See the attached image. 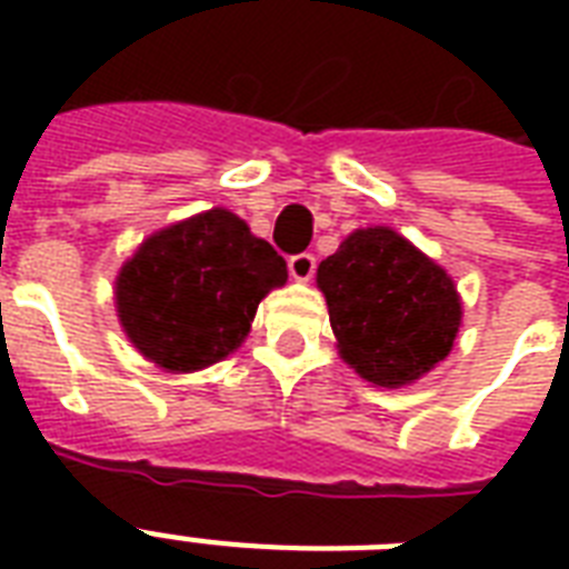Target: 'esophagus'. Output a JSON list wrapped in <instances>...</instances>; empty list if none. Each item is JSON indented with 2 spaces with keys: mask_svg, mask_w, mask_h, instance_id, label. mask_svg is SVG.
<instances>
[{
  "mask_svg": "<svg viewBox=\"0 0 569 569\" xmlns=\"http://www.w3.org/2000/svg\"><path fill=\"white\" fill-rule=\"evenodd\" d=\"M316 271V257L312 253H298V257L289 259V274L298 280V283H307Z\"/></svg>",
  "mask_w": 569,
  "mask_h": 569,
  "instance_id": "obj_1",
  "label": "esophagus"
}]
</instances>
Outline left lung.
<instances>
[{"label": "left lung", "instance_id": "left-lung-1", "mask_svg": "<svg viewBox=\"0 0 569 569\" xmlns=\"http://www.w3.org/2000/svg\"><path fill=\"white\" fill-rule=\"evenodd\" d=\"M339 357L375 387L401 389L449 357L463 321L458 286L392 227H363L321 259Z\"/></svg>", "mask_w": 569, "mask_h": 569}]
</instances>
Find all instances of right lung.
<instances>
[{
	"label": "right lung",
	"instance_id": "obj_1",
	"mask_svg": "<svg viewBox=\"0 0 569 569\" xmlns=\"http://www.w3.org/2000/svg\"><path fill=\"white\" fill-rule=\"evenodd\" d=\"M289 280L286 259L214 206L147 236L114 280L120 328L162 372L218 363L244 342L259 301Z\"/></svg>",
	"mask_w": 569,
	"mask_h": 569
}]
</instances>
